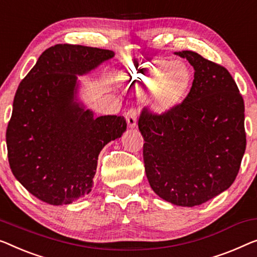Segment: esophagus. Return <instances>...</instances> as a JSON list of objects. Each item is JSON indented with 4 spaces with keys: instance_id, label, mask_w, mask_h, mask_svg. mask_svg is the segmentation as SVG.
<instances>
[{
    "instance_id": "34e87169",
    "label": "esophagus",
    "mask_w": 257,
    "mask_h": 257,
    "mask_svg": "<svg viewBox=\"0 0 257 257\" xmlns=\"http://www.w3.org/2000/svg\"><path fill=\"white\" fill-rule=\"evenodd\" d=\"M124 116H125V121H127V123L130 128L136 127L137 116H139V112H137L136 108L128 109L127 112L124 113Z\"/></svg>"
}]
</instances>
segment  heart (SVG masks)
<instances>
[{
	"instance_id": "1",
	"label": "heart",
	"mask_w": 257,
	"mask_h": 257,
	"mask_svg": "<svg viewBox=\"0 0 257 257\" xmlns=\"http://www.w3.org/2000/svg\"><path fill=\"white\" fill-rule=\"evenodd\" d=\"M124 78L140 89L153 87L152 106L162 109L185 93L190 83V70L181 61H153L130 67Z\"/></svg>"
}]
</instances>
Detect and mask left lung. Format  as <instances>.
I'll return each instance as SVG.
<instances>
[{"label":"left lung","mask_w":257,"mask_h":257,"mask_svg":"<svg viewBox=\"0 0 257 257\" xmlns=\"http://www.w3.org/2000/svg\"><path fill=\"white\" fill-rule=\"evenodd\" d=\"M175 54L194 67L189 93L162 114L144 108L139 128L152 190L172 204L195 206L228 189L238 175L244 104L226 68L191 51Z\"/></svg>","instance_id":"left-lung-1"}]
</instances>
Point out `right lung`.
I'll use <instances>...</instances> for the list:
<instances>
[{"label": "right lung", "mask_w": 257, "mask_h": 257, "mask_svg": "<svg viewBox=\"0 0 257 257\" xmlns=\"http://www.w3.org/2000/svg\"><path fill=\"white\" fill-rule=\"evenodd\" d=\"M113 51L59 44L40 55L19 84L6 140L11 172L33 196L62 205L89 194L98 156L127 129L123 116L95 117L77 101V76Z\"/></svg>", "instance_id": "obj_1"}]
</instances>
